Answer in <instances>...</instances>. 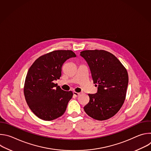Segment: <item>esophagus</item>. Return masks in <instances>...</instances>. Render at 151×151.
<instances>
[{
	"label": "esophagus",
	"instance_id": "esophagus-1",
	"mask_svg": "<svg viewBox=\"0 0 151 151\" xmlns=\"http://www.w3.org/2000/svg\"><path fill=\"white\" fill-rule=\"evenodd\" d=\"M73 95L75 96V97H78V96H79L80 95V93H77V92H76V91H73Z\"/></svg>",
	"mask_w": 151,
	"mask_h": 151
}]
</instances>
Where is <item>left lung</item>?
I'll use <instances>...</instances> for the list:
<instances>
[{
	"label": "left lung",
	"mask_w": 151,
	"mask_h": 151,
	"mask_svg": "<svg viewBox=\"0 0 151 151\" xmlns=\"http://www.w3.org/2000/svg\"><path fill=\"white\" fill-rule=\"evenodd\" d=\"M80 55L87 62L93 82L98 87L97 93L88 94L90 101L83 109L94 119H108L119 111L125 99L128 83L127 69L108 51L85 50Z\"/></svg>",
	"instance_id": "8db88e82"
}]
</instances>
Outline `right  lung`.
Listing matches in <instances>:
<instances>
[{
	"instance_id": "1",
	"label": "right lung",
	"mask_w": 151,
	"mask_h": 151,
	"mask_svg": "<svg viewBox=\"0 0 151 151\" xmlns=\"http://www.w3.org/2000/svg\"><path fill=\"white\" fill-rule=\"evenodd\" d=\"M71 50H56L37 58L29 68L24 87L26 102L41 119L52 121L62 116L73 96L53 81L61 76V68L68 59L75 57Z\"/></svg>"
}]
</instances>
